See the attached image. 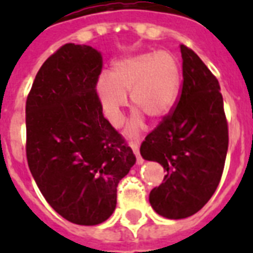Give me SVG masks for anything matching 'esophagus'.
I'll list each match as a JSON object with an SVG mask.
<instances>
[{
    "label": "esophagus",
    "mask_w": 253,
    "mask_h": 253,
    "mask_svg": "<svg viewBox=\"0 0 253 253\" xmlns=\"http://www.w3.org/2000/svg\"><path fill=\"white\" fill-rule=\"evenodd\" d=\"M130 147L132 148V151H134L135 156H136V163L138 164H142L143 163V158L140 156V154H139V144L136 142H131L130 143Z\"/></svg>",
    "instance_id": "obj_1"
}]
</instances>
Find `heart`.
<instances>
[{
	"label": "heart",
	"mask_w": 253,
	"mask_h": 253,
	"mask_svg": "<svg viewBox=\"0 0 253 253\" xmlns=\"http://www.w3.org/2000/svg\"><path fill=\"white\" fill-rule=\"evenodd\" d=\"M180 89V69L176 59L168 52L146 53L123 57L111 67L110 76L101 75L97 83V94L107 121L118 127L123 121L122 110L127 105L126 93L131 91V105L158 119L166 115L176 102ZM142 122L135 115L130 132H135Z\"/></svg>",
	"instance_id": "heart-1"
}]
</instances>
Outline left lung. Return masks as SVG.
Listing matches in <instances>:
<instances>
[{"mask_svg":"<svg viewBox=\"0 0 253 253\" xmlns=\"http://www.w3.org/2000/svg\"><path fill=\"white\" fill-rule=\"evenodd\" d=\"M182 84L176 107L146 136L140 155L167 174L150 193L154 210L182 219L208 204L219 185L228 148V125L219 83L193 49L181 44Z\"/></svg>","mask_w":253,"mask_h":253,"instance_id":"1","label":"left lung"}]
</instances>
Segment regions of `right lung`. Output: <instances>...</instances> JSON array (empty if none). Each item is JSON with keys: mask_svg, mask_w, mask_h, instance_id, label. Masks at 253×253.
Segmentation results:
<instances>
[{"mask_svg": "<svg viewBox=\"0 0 253 253\" xmlns=\"http://www.w3.org/2000/svg\"><path fill=\"white\" fill-rule=\"evenodd\" d=\"M101 53L67 43L39 69L26 101V156L51 208L94 226L117 206V186L136 159L103 117L97 94Z\"/></svg>", "mask_w": 253, "mask_h": 253, "instance_id": "right-lung-1", "label": "right lung"}]
</instances>
